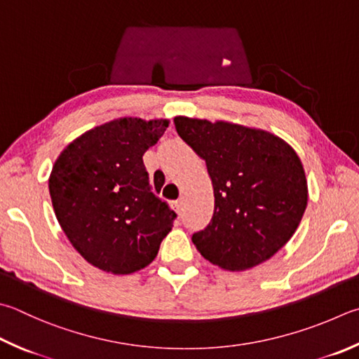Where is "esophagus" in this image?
I'll return each instance as SVG.
<instances>
[{
    "label": "esophagus",
    "instance_id": "34e87169",
    "mask_svg": "<svg viewBox=\"0 0 359 359\" xmlns=\"http://www.w3.org/2000/svg\"><path fill=\"white\" fill-rule=\"evenodd\" d=\"M172 207L175 208V212H177V213H180L182 212V208H184V199H177V201H174L172 202Z\"/></svg>",
    "mask_w": 359,
    "mask_h": 359
}]
</instances>
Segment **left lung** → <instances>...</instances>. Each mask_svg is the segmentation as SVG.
I'll use <instances>...</instances> for the list:
<instances>
[{
	"instance_id": "8db88e82",
	"label": "left lung",
	"mask_w": 359,
	"mask_h": 359,
	"mask_svg": "<svg viewBox=\"0 0 359 359\" xmlns=\"http://www.w3.org/2000/svg\"><path fill=\"white\" fill-rule=\"evenodd\" d=\"M174 123L205 161L213 187L212 221L191 237L201 256L229 271H245L275 256L308 205L298 154L262 128L187 116H175Z\"/></svg>"
}]
</instances>
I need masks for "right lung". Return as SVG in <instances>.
<instances>
[{
  "label": "right lung",
  "mask_w": 359,
  "mask_h": 359,
  "mask_svg": "<svg viewBox=\"0 0 359 359\" xmlns=\"http://www.w3.org/2000/svg\"><path fill=\"white\" fill-rule=\"evenodd\" d=\"M168 126L169 119L117 117L75 138L51 168L57 223L95 269L113 275L146 269L171 232L175 213L152 193L142 163Z\"/></svg>",
  "instance_id": "add662e5"
}]
</instances>
